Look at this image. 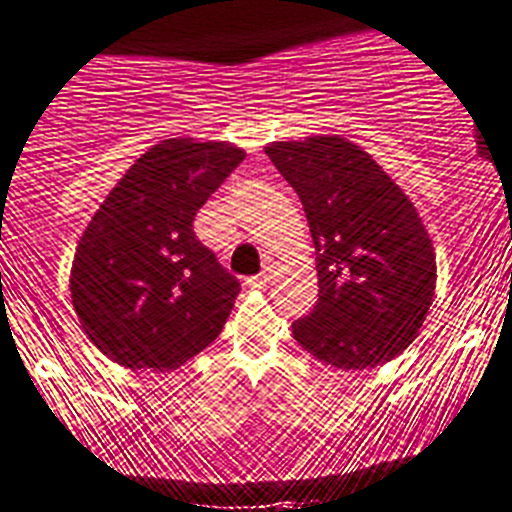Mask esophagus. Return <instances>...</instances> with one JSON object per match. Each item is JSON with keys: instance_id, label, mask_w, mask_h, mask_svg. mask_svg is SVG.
I'll return each instance as SVG.
<instances>
[{"instance_id": "obj_1", "label": "esophagus", "mask_w": 512, "mask_h": 512, "mask_svg": "<svg viewBox=\"0 0 512 512\" xmlns=\"http://www.w3.org/2000/svg\"><path fill=\"white\" fill-rule=\"evenodd\" d=\"M267 283H270V275H267V272H260V275H252V278L245 280L247 288H252V290L267 288Z\"/></svg>"}]
</instances>
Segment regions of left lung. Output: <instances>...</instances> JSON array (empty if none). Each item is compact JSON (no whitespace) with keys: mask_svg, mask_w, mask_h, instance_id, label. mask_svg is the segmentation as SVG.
I'll use <instances>...</instances> for the list:
<instances>
[{"mask_svg":"<svg viewBox=\"0 0 512 512\" xmlns=\"http://www.w3.org/2000/svg\"><path fill=\"white\" fill-rule=\"evenodd\" d=\"M300 197L315 245L318 300L293 338L343 371L374 369L417 338L437 262L417 209L356 143L313 136L265 146Z\"/></svg>","mask_w":512,"mask_h":512,"instance_id":"1","label":"left lung"}]
</instances>
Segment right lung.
<instances>
[{"mask_svg":"<svg viewBox=\"0 0 512 512\" xmlns=\"http://www.w3.org/2000/svg\"><path fill=\"white\" fill-rule=\"evenodd\" d=\"M245 159L232 143L166 138L93 214L75 250L80 326L126 369L171 371L222 333L240 280L194 234V217Z\"/></svg>","mask_w":512,"mask_h":512,"instance_id":"obj_1","label":"right lung"}]
</instances>
